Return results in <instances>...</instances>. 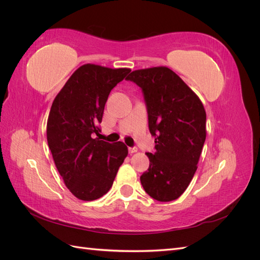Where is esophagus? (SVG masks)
<instances>
[{"label": "esophagus", "instance_id": "1", "mask_svg": "<svg viewBox=\"0 0 260 260\" xmlns=\"http://www.w3.org/2000/svg\"><path fill=\"white\" fill-rule=\"evenodd\" d=\"M128 151H129V154H133L138 152V148L137 147H128Z\"/></svg>", "mask_w": 260, "mask_h": 260}]
</instances>
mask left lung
Masks as SVG:
<instances>
[{"label": "left lung", "mask_w": 260, "mask_h": 260, "mask_svg": "<svg viewBox=\"0 0 260 260\" xmlns=\"http://www.w3.org/2000/svg\"><path fill=\"white\" fill-rule=\"evenodd\" d=\"M142 90L155 152L146 153L140 177L145 192L159 202L180 198L198 169L206 139V112L199 96L167 67L132 72L127 78Z\"/></svg>", "instance_id": "obj_1"}]
</instances>
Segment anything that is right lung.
I'll return each mask as SVG.
<instances>
[{
  "label": "right lung",
  "mask_w": 260,
  "mask_h": 260,
  "mask_svg": "<svg viewBox=\"0 0 260 260\" xmlns=\"http://www.w3.org/2000/svg\"><path fill=\"white\" fill-rule=\"evenodd\" d=\"M131 72L85 64L78 68L53 101L46 137L62 180L77 199L94 201L112 187L128 155L122 142L93 139L101 131L109 93Z\"/></svg>",
  "instance_id": "1"
}]
</instances>
